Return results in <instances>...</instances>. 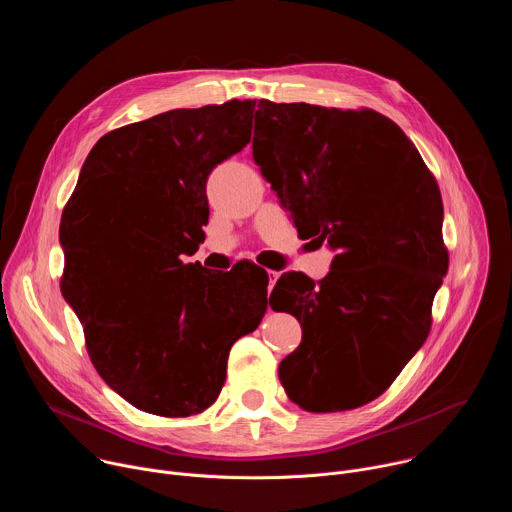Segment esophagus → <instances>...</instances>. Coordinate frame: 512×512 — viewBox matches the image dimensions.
I'll return each mask as SVG.
<instances>
[{
    "instance_id": "obj_1",
    "label": "esophagus",
    "mask_w": 512,
    "mask_h": 512,
    "mask_svg": "<svg viewBox=\"0 0 512 512\" xmlns=\"http://www.w3.org/2000/svg\"><path fill=\"white\" fill-rule=\"evenodd\" d=\"M267 275H269V291H271V289H273V285H275V281L279 279V275H281V273H279V271H267Z\"/></svg>"
}]
</instances>
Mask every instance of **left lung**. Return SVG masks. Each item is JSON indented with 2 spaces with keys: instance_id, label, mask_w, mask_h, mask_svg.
Returning <instances> with one entry per match:
<instances>
[{
  "instance_id": "1",
  "label": "left lung",
  "mask_w": 512,
  "mask_h": 512,
  "mask_svg": "<svg viewBox=\"0 0 512 512\" xmlns=\"http://www.w3.org/2000/svg\"><path fill=\"white\" fill-rule=\"evenodd\" d=\"M253 160L298 233L336 251L318 283L283 273L273 287L287 298L275 308L302 324L279 381L310 413L367 405L431 330L450 263L440 186L403 129L373 109L261 99Z\"/></svg>"
}]
</instances>
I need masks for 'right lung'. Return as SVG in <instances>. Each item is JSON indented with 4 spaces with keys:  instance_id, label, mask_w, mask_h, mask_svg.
Returning a JSON list of instances; mask_svg holds the SVG:
<instances>
[{
    "instance_id": "right-lung-1",
    "label": "right lung",
    "mask_w": 512,
    "mask_h": 512,
    "mask_svg": "<svg viewBox=\"0 0 512 512\" xmlns=\"http://www.w3.org/2000/svg\"><path fill=\"white\" fill-rule=\"evenodd\" d=\"M251 99L172 109L103 135L60 218V289L101 379L162 417L208 409L231 346L271 302L269 277L184 263L204 241L206 180L251 139Z\"/></svg>"
}]
</instances>
